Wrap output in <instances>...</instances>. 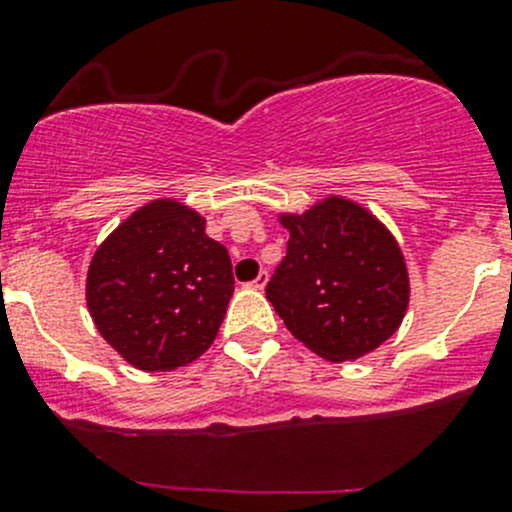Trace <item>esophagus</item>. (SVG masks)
I'll use <instances>...</instances> for the list:
<instances>
[{
	"label": "esophagus",
	"instance_id": "obj_1",
	"mask_svg": "<svg viewBox=\"0 0 512 512\" xmlns=\"http://www.w3.org/2000/svg\"><path fill=\"white\" fill-rule=\"evenodd\" d=\"M265 285H267V272H260V275H257L255 280L250 282V287H252V289H262Z\"/></svg>",
	"mask_w": 512,
	"mask_h": 512
}]
</instances>
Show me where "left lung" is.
<instances>
[{
  "instance_id": "left-lung-1",
  "label": "left lung",
  "mask_w": 512,
  "mask_h": 512,
  "mask_svg": "<svg viewBox=\"0 0 512 512\" xmlns=\"http://www.w3.org/2000/svg\"><path fill=\"white\" fill-rule=\"evenodd\" d=\"M287 255L267 282V299L287 329L327 361L374 352L409 307V272L399 242L366 208L322 200L280 215Z\"/></svg>"
}]
</instances>
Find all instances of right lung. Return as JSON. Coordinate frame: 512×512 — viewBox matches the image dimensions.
<instances>
[{"mask_svg": "<svg viewBox=\"0 0 512 512\" xmlns=\"http://www.w3.org/2000/svg\"><path fill=\"white\" fill-rule=\"evenodd\" d=\"M235 292L227 247L178 200H153L96 250L86 304L101 337L131 366L173 371L208 352Z\"/></svg>", "mask_w": 512, "mask_h": 512, "instance_id": "right-lung-1", "label": "right lung"}]
</instances>
